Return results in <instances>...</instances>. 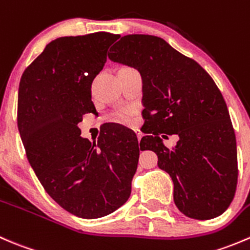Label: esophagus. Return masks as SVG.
<instances>
[{
	"mask_svg": "<svg viewBox=\"0 0 250 250\" xmlns=\"http://www.w3.org/2000/svg\"><path fill=\"white\" fill-rule=\"evenodd\" d=\"M136 135H137V140H138V141H140L141 138H142V133H141L140 131H137V130H136Z\"/></svg>",
	"mask_w": 250,
	"mask_h": 250,
	"instance_id": "34e87169",
	"label": "esophagus"
}]
</instances>
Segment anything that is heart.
Returning a JSON list of instances; mask_svg holds the SVG:
<instances>
[{"label": "heart", "instance_id": "obj_1", "mask_svg": "<svg viewBox=\"0 0 250 250\" xmlns=\"http://www.w3.org/2000/svg\"><path fill=\"white\" fill-rule=\"evenodd\" d=\"M130 117H131V113L128 110H125V112H122L119 114V120L123 123H128L130 122Z\"/></svg>", "mask_w": 250, "mask_h": 250}]
</instances>
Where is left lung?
I'll use <instances>...</instances> for the list:
<instances>
[{"mask_svg": "<svg viewBox=\"0 0 250 250\" xmlns=\"http://www.w3.org/2000/svg\"><path fill=\"white\" fill-rule=\"evenodd\" d=\"M108 57L142 76L148 127L140 146L157 153L158 167L174 182L180 211L197 220L221 215L236 192L237 146L226 102L211 76L152 35L123 36ZM160 133L179 135L177 146L167 147Z\"/></svg>", "mask_w": 250, "mask_h": 250, "instance_id": "obj_1", "label": "left lung"}]
</instances>
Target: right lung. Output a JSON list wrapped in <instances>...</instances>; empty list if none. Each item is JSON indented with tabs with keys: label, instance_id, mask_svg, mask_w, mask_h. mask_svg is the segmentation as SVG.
I'll list each match as a JSON object with an SVG mask.
<instances>
[{
	"label": "right lung",
	"instance_id": "right-lung-1",
	"mask_svg": "<svg viewBox=\"0 0 250 250\" xmlns=\"http://www.w3.org/2000/svg\"><path fill=\"white\" fill-rule=\"evenodd\" d=\"M118 39L109 33L56 39L19 83L17 120L29 163L51 198L83 219L126 203L142 150L128 128H107L91 143L78 126L83 114L96 113L91 85Z\"/></svg>",
	"mask_w": 250,
	"mask_h": 250
}]
</instances>
